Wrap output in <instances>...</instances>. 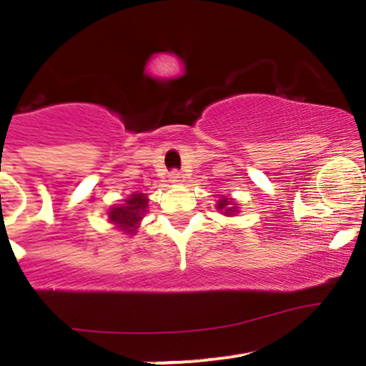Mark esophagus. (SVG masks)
<instances>
[{
  "label": "esophagus",
  "mask_w": 366,
  "mask_h": 366,
  "mask_svg": "<svg viewBox=\"0 0 366 366\" xmlns=\"http://www.w3.org/2000/svg\"><path fill=\"white\" fill-rule=\"evenodd\" d=\"M170 182L172 184H182L184 182V174L182 172H177V170H174L170 174Z\"/></svg>",
  "instance_id": "esophagus-1"
}]
</instances>
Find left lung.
I'll use <instances>...</instances> for the list:
<instances>
[{
  "instance_id": "left-lung-1",
  "label": "left lung",
  "mask_w": 366,
  "mask_h": 366,
  "mask_svg": "<svg viewBox=\"0 0 366 366\" xmlns=\"http://www.w3.org/2000/svg\"><path fill=\"white\" fill-rule=\"evenodd\" d=\"M217 212H220L225 217H236L239 213V204L236 203L234 197L220 196V199L217 201Z\"/></svg>"
}]
</instances>
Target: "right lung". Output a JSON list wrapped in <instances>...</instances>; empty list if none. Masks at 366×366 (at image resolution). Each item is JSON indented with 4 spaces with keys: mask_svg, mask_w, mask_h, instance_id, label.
Instances as JSON below:
<instances>
[{
    "mask_svg": "<svg viewBox=\"0 0 366 366\" xmlns=\"http://www.w3.org/2000/svg\"><path fill=\"white\" fill-rule=\"evenodd\" d=\"M148 194L142 192H134L127 199L122 201L120 204H113L107 212L108 222L115 225L117 230L124 232L125 236H134L139 229L141 220L148 213Z\"/></svg>",
    "mask_w": 366,
    "mask_h": 366,
    "instance_id": "1",
    "label": "right lung"
}]
</instances>
